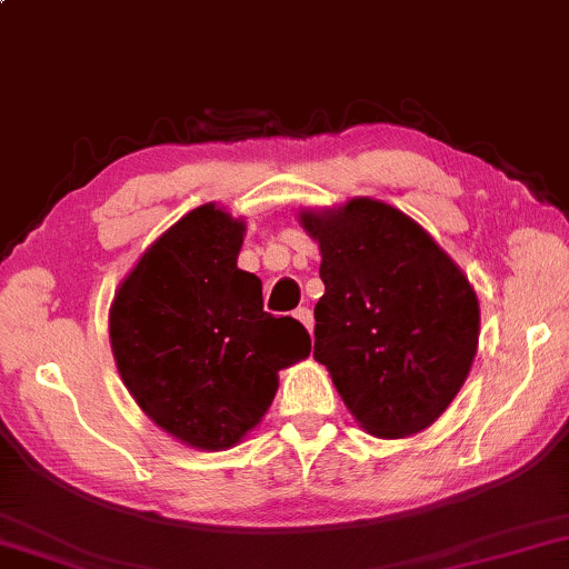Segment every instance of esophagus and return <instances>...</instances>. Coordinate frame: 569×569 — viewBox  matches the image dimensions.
<instances>
[{
    "instance_id": "esophagus-1",
    "label": "esophagus",
    "mask_w": 569,
    "mask_h": 569,
    "mask_svg": "<svg viewBox=\"0 0 569 569\" xmlns=\"http://www.w3.org/2000/svg\"><path fill=\"white\" fill-rule=\"evenodd\" d=\"M293 317H297V320L309 330V336H312V328H315V317H312V312H309L307 307H301V309H297V312H293Z\"/></svg>"
}]
</instances>
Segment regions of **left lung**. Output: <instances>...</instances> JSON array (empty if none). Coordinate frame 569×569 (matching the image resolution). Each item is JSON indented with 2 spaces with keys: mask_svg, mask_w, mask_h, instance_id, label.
I'll list each match as a JSON object with an SVG mask.
<instances>
[{
  "mask_svg": "<svg viewBox=\"0 0 569 569\" xmlns=\"http://www.w3.org/2000/svg\"><path fill=\"white\" fill-rule=\"evenodd\" d=\"M320 247L315 359L359 427L403 439L431 427L479 348V297L458 262L403 210L372 197L299 210Z\"/></svg>",
  "mask_w": 569,
  "mask_h": 569,
  "instance_id": "8db88e82",
  "label": "left lung"
}]
</instances>
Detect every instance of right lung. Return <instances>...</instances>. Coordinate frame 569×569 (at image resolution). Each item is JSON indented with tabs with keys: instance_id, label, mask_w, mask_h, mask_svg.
Returning <instances> with one entry per match:
<instances>
[{
	"instance_id": "add662e5",
	"label": "right lung",
	"mask_w": 569,
	"mask_h": 569,
	"mask_svg": "<svg viewBox=\"0 0 569 569\" xmlns=\"http://www.w3.org/2000/svg\"><path fill=\"white\" fill-rule=\"evenodd\" d=\"M244 218L216 202L166 229L113 293L111 353L140 411L194 450L239 445L278 392V372L312 340L262 312V283L237 260Z\"/></svg>"
}]
</instances>
